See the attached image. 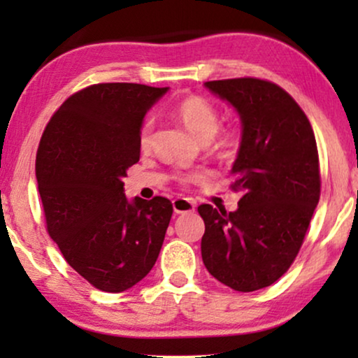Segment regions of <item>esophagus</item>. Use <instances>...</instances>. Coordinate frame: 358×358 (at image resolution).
I'll return each mask as SVG.
<instances>
[{
	"instance_id": "obj_1",
	"label": "esophagus",
	"mask_w": 358,
	"mask_h": 358,
	"mask_svg": "<svg viewBox=\"0 0 358 358\" xmlns=\"http://www.w3.org/2000/svg\"><path fill=\"white\" fill-rule=\"evenodd\" d=\"M173 208L176 213H190L195 210V202L192 199L178 197L173 200Z\"/></svg>"
}]
</instances>
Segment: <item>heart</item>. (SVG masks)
<instances>
[{"instance_id":"obj_1","label":"heart","mask_w":358,"mask_h":358,"mask_svg":"<svg viewBox=\"0 0 358 358\" xmlns=\"http://www.w3.org/2000/svg\"><path fill=\"white\" fill-rule=\"evenodd\" d=\"M174 114L182 122V125L200 141L212 140L220 127V112L212 102L200 96H189L178 102L174 107ZM151 131H153V120L146 119L140 129V145L148 146ZM233 146V136L224 135L218 141V148L229 151Z\"/></svg>"}]
</instances>
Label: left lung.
Returning <instances> with one entry per match:
<instances>
[{"label":"left lung","mask_w":358,"mask_h":358,"mask_svg":"<svg viewBox=\"0 0 358 358\" xmlns=\"http://www.w3.org/2000/svg\"><path fill=\"white\" fill-rule=\"evenodd\" d=\"M234 107L241 143L231 187L241 192L227 212L203 203L202 259L207 271L236 292L278 280L300 251L320 202V159L311 124L280 86L257 78L207 81Z\"/></svg>","instance_id":"obj_1"}]
</instances>
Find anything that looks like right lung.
Instances as JSON below:
<instances>
[{
  "label": "right lung",
  "mask_w": 358,
  "mask_h": 358,
  "mask_svg": "<svg viewBox=\"0 0 358 358\" xmlns=\"http://www.w3.org/2000/svg\"><path fill=\"white\" fill-rule=\"evenodd\" d=\"M166 92L135 83L92 85L63 102L38 145L36 176L48 234L102 292L143 280L169 227L168 199L124 194L127 169L140 159L146 112Z\"/></svg>",
  "instance_id": "1"
}]
</instances>
